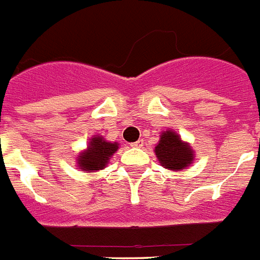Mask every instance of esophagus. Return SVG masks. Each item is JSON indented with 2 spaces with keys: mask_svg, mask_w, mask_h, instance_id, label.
<instances>
[{
  "mask_svg": "<svg viewBox=\"0 0 260 260\" xmlns=\"http://www.w3.org/2000/svg\"><path fill=\"white\" fill-rule=\"evenodd\" d=\"M142 145H143V141L142 140H138V141H137V142L130 143V146H132V147H142Z\"/></svg>",
  "mask_w": 260,
  "mask_h": 260,
  "instance_id": "esophagus-1",
  "label": "esophagus"
}]
</instances>
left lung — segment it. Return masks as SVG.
Listing matches in <instances>:
<instances>
[{
  "mask_svg": "<svg viewBox=\"0 0 260 260\" xmlns=\"http://www.w3.org/2000/svg\"><path fill=\"white\" fill-rule=\"evenodd\" d=\"M154 154L159 165L173 172L186 169L194 161L192 146L186 141H182L180 134L172 128L161 133L158 143L154 147Z\"/></svg>",
  "mask_w": 260,
  "mask_h": 260,
  "instance_id": "8db88e82",
  "label": "left lung"
}]
</instances>
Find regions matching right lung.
I'll return each instance as SVG.
<instances>
[{
    "mask_svg": "<svg viewBox=\"0 0 260 260\" xmlns=\"http://www.w3.org/2000/svg\"><path fill=\"white\" fill-rule=\"evenodd\" d=\"M119 149L118 142H109L102 136H92L88 145L76 157V166L84 173H94L105 169Z\"/></svg>",
    "mask_w": 260,
    "mask_h": 260,
    "instance_id": "obj_1",
    "label": "right lung"
}]
</instances>
